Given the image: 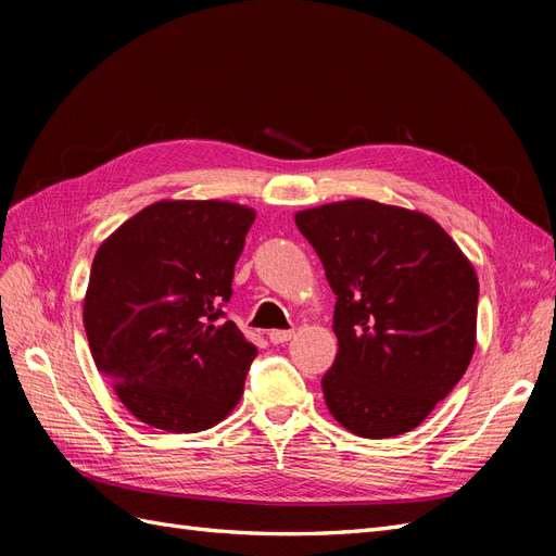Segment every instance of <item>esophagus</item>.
I'll return each instance as SVG.
<instances>
[{
  "label": "esophagus",
  "instance_id": "1",
  "mask_svg": "<svg viewBox=\"0 0 556 556\" xmlns=\"http://www.w3.org/2000/svg\"><path fill=\"white\" fill-rule=\"evenodd\" d=\"M292 336H294L292 329H271V331H268V341H271L274 345L288 343V341L292 339Z\"/></svg>",
  "mask_w": 556,
  "mask_h": 556
}]
</instances>
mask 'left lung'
I'll return each mask as SVG.
<instances>
[{
    "mask_svg": "<svg viewBox=\"0 0 556 556\" xmlns=\"http://www.w3.org/2000/svg\"><path fill=\"white\" fill-rule=\"evenodd\" d=\"M336 294L323 392L362 439L406 433L462 380L476 350L478 278L431 217L371 199L296 213Z\"/></svg>",
    "mask_w": 556,
    "mask_h": 556,
    "instance_id": "left-lung-1",
    "label": "left lung"
}]
</instances>
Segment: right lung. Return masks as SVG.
Segmentation results:
<instances>
[{
  "label": "right lung",
  "instance_id": "1",
  "mask_svg": "<svg viewBox=\"0 0 556 556\" xmlns=\"http://www.w3.org/2000/svg\"><path fill=\"white\" fill-rule=\"evenodd\" d=\"M255 211L157 201L99 245L83 323L125 408L172 433L211 429L237 406L257 348L225 319Z\"/></svg>",
  "mask_w": 556,
  "mask_h": 556
}]
</instances>
